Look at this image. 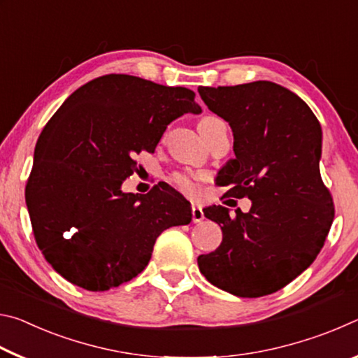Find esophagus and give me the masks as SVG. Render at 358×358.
Instances as JSON below:
<instances>
[{
	"label": "esophagus",
	"mask_w": 358,
	"mask_h": 358,
	"mask_svg": "<svg viewBox=\"0 0 358 358\" xmlns=\"http://www.w3.org/2000/svg\"><path fill=\"white\" fill-rule=\"evenodd\" d=\"M203 220V210L201 205L192 203V221L194 222H201Z\"/></svg>",
	"instance_id": "esophagus-1"
}]
</instances>
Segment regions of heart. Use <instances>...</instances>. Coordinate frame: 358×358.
Masks as SVG:
<instances>
[{
	"label": "heart",
	"mask_w": 358,
	"mask_h": 358,
	"mask_svg": "<svg viewBox=\"0 0 358 358\" xmlns=\"http://www.w3.org/2000/svg\"><path fill=\"white\" fill-rule=\"evenodd\" d=\"M220 123H222V121L220 118H216V117H203L201 121H199L197 128H199V131H201V134L203 137H207L208 132ZM171 180H172V183L177 186L181 192L187 194V196H196V194L199 192L197 181L191 173L177 172V173L172 175Z\"/></svg>",
	"instance_id": "heart-1"
}]
</instances>
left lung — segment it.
Listing matches in <instances>:
<instances>
[{"label": "left lung", "instance_id": "1", "mask_svg": "<svg viewBox=\"0 0 358 358\" xmlns=\"http://www.w3.org/2000/svg\"><path fill=\"white\" fill-rule=\"evenodd\" d=\"M199 94L234 132L235 157L217 181L230 186L229 196L251 199L248 213L203 210L221 226L222 241L197 257L199 270L232 295L273 294L314 262L335 216L319 171L322 129L305 101L273 82L199 87Z\"/></svg>", "mask_w": 358, "mask_h": 358}]
</instances>
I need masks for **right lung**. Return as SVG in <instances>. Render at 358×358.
I'll use <instances>...</instances> for the list:
<instances>
[{
  "instance_id": "obj_1",
  "label": "right lung",
  "mask_w": 358,
  "mask_h": 358,
  "mask_svg": "<svg viewBox=\"0 0 358 358\" xmlns=\"http://www.w3.org/2000/svg\"><path fill=\"white\" fill-rule=\"evenodd\" d=\"M194 98L183 87L108 74L76 90L48 120L25 201L36 243L64 280L93 292L118 287L143 271L166 229L191 222L187 201L169 185L148 194L121 185L167 124L202 112Z\"/></svg>"
}]
</instances>
